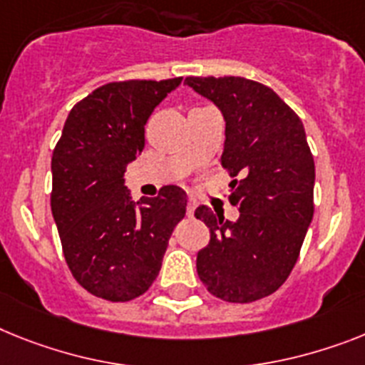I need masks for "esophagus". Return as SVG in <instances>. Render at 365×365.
Returning a JSON list of instances; mask_svg holds the SVG:
<instances>
[{"label":"esophagus","instance_id":"esophagus-1","mask_svg":"<svg viewBox=\"0 0 365 365\" xmlns=\"http://www.w3.org/2000/svg\"><path fill=\"white\" fill-rule=\"evenodd\" d=\"M195 210H197V200H195V198H189V200H187V215L192 217Z\"/></svg>","mask_w":365,"mask_h":365}]
</instances>
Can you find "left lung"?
Wrapping results in <instances>:
<instances>
[{
    "label": "left lung",
    "instance_id": "obj_1",
    "mask_svg": "<svg viewBox=\"0 0 365 365\" xmlns=\"http://www.w3.org/2000/svg\"><path fill=\"white\" fill-rule=\"evenodd\" d=\"M219 107L226 120L220 165L234 178L232 222L198 206L210 228L197 256V272L211 295L254 302L271 295L295 267L314 217V155L301 118L267 85L235 76L185 78Z\"/></svg>",
    "mask_w": 365,
    "mask_h": 365
}]
</instances>
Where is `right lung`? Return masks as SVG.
<instances>
[{"mask_svg": "<svg viewBox=\"0 0 365 365\" xmlns=\"http://www.w3.org/2000/svg\"><path fill=\"white\" fill-rule=\"evenodd\" d=\"M182 78L102 85L72 107L51 155V213L72 277L94 297L137 299L158 278L187 195L176 185L130 200L124 173L145 148L148 116Z\"/></svg>", "mask_w": 365, "mask_h": 365, "instance_id": "add662e5", "label": "right lung"}]
</instances>
